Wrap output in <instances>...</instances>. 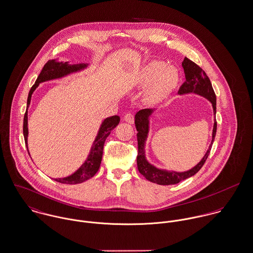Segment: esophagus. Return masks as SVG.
Wrapping results in <instances>:
<instances>
[{"instance_id": "34e87169", "label": "esophagus", "mask_w": 253, "mask_h": 253, "mask_svg": "<svg viewBox=\"0 0 253 253\" xmlns=\"http://www.w3.org/2000/svg\"><path fill=\"white\" fill-rule=\"evenodd\" d=\"M124 120L128 124H133L134 123V116L132 113H126L124 117Z\"/></svg>"}]
</instances>
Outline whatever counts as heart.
Masks as SVG:
<instances>
[{
	"label": "heart",
	"instance_id": "1",
	"mask_svg": "<svg viewBox=\"0 0 253 253\" xmlns=\"http://www.w3.org/2000/svg\"><path fill=\"white\" fill-rule=\"evenodd\" d=\"M178 73L172 68H166L162 62L154 61L144 67L138 76V87L150 88L147 92V99L156 101L171 92L178 83Z\"/></svg>",
	"mask_w": 253,
	"mask_h": 253
}]
</instances>
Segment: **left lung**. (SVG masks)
<instances>
[{"instance_id":"left-lung-1","label":"left lung","mask_w":253,"mask_h":253,"mask_svg":"<svg viewBox=\"0 0 253 253\" xmlns=\"http://www.w3.org/2000/svg\"><path fill=\"white\" fill-rule=\"evenodd\" d=\"M184 68L185 81L180 87L178 93L184 94L194 92L199 95L206 97L211 101L213 109V115L216 113V96L212 89L211 83L206 74V72L197 66L194 62L190 61L186 57L182 63ZM155 112V109H142L138 111L135 115V126L137 129L138 155L137 167L138 171L150 182L161 185H169V184H179L180 182L185 179L195 175L204 165L208 159V156L211 152L213 140L216 133V120L214 119L213 128H212V139L211 143L209 146L205 156L200 162L195 165L193 168L184 172H176V171H167L163 169H159L156 166L152 165L146 159L145 155V144L149 133V119L151 115Z\"/></svg>"}]
</instances>
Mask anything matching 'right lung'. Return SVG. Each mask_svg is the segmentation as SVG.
Wrapping results in <instances>:
<instances>
[{
  "label": "right lung",
  "instance_id": "1",
  "mask_svg": "<svg viewBox=\"0 0 253 253\" xmlns=\"http://www.w3.org/2000/svg\"><path fill=\"white\" fill-rule=\"evenodd\" d=\"M87 67H88V64L69 65L68 62L63 63V62H57L55 60H49L44 65L38 79L36 80L35 85L31 88V90L29 92V95H28L27 110L24 115L23 123L24 139H25V143L27 146V150H28V107L30 105L31 97H32V94L34 91L42 82L57 79V78H62L66 75H69V73L79 71ZM119 123H120L119 116H112V117L106 118L102 122V124L99 127L97 135L94 139V142L91 148V152H90L86 161L72 175H70L69 177H66V178L55 179V181L58 183H61V184H81L93 177L95 175V173L98 171L100 163H101L104 142H105L106 138L108 137L109 134L111 133V130L115 128Z\"/></svg>",
  "mask_w": 253,
  "mask_h": 253
}]
</instances>
